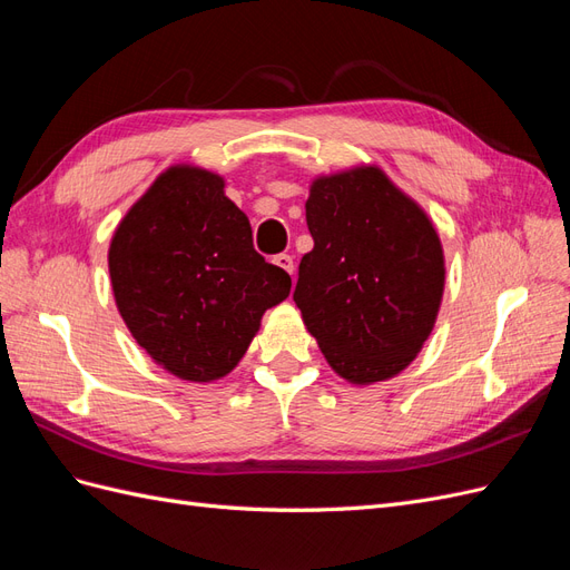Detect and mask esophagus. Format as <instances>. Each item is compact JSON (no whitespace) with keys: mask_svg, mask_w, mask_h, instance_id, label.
I'll use <instances>...</instances> for the list:
<instances>
[{"mask_svg":"<svg viewBox=\"0 0 570 570\" xmlns=\"http://www.w3.org/2000/svg\"><path fill=\"white\" fill-rule=\"evenodd\" d=\"M273 264L275 266H281L283 271H287L289 275L295 273V262H292V256L289 254H278V256H273Z\"/></svg>","mask_w":570,"mask_h":570,"instance_id":"34e87169","label":"esophagus"}]
</instances>
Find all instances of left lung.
Wrapping results in <instances>:
<instances>
[{
    "instance_id": "obj_1",
    "label": "left lung",
    "mask_w": 570,
    "mask_h": 570,
    "mask_svg": "<svg viewBox=\"0 0 570 570\" xmlns=\"http://www.w3.org/2000/svg\"><path fill=\"white\" fill-rule=\"evenodd\" d=\"M295 304L327 364L350 383L404 371L433 331L444 256L433 223L381 168L361 166L312 185Z\"/></svg>"
}]
</instances>
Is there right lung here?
Listing matches in <instances>:
<instances>
[{"label": "right lung", "mask_w": 570, "mask_h": 570, "mask_svg": "<svg viewBox=\"0 0 570 570\" xmlns=\"http://www.w3.org/2000/svg\"><path fill=\"white\" fill-rule=\"evenodd\" d=\"M111 287L137 344L183 381L209 383L245 356L266 308L292 281L252 245L223 178L195 166L161 174L118 223Z\"/></svg>", "instance_id": "1"}]
</instances>
